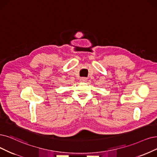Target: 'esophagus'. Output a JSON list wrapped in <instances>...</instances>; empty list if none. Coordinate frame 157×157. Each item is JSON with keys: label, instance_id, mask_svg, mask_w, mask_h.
Segmentation results:
<instances>
[{"label": "esophagus", "instance_id": "obj_1", "mask_svg": "<svg viewBox=\"0 0 157 157\" xmlns=\"http://www.w3.org/2000/svg\"><path fill=\"white\" fill-rule=\"evenodd\" d=\"M86 81H87V78H82L80 79V82H85Z\"/></svg>", "mask_w": 157, "mask_h": 157}]
</instances>
